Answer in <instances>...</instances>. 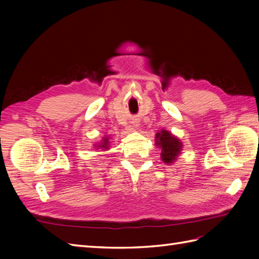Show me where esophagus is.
<instances>
[{"mask_svg":"<svg viewBox=\"0 0 259 259\" xmlns=\"http://www.w3.org/2000/svg\"><path fill=\"white\" fill-rule=\"evenodd\" d=\"M134 126H137V124H136V125H134Z\"/></svg>","mask_w":259,"mask_h":259,"instance_id":"esophagus-1","label":"esophagus"}]
</instances>
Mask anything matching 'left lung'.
<instances>
[{
    "label": "left lung",
    "instance_id": "left-lung-1",
    "mask_svg": "<svg viewBox=\"0 0 259 259\" xmlns=\"http://www.w3.org/2000/svg\"><path fill=\"white\" fill-rule=\"evenodd\" d=\"M156 145L161 148V159L163 162L172 163L183 149L181 141L167 130H160L156 135Z\"/></svg>",
    "mask_w": 259,
    "mask_h": 259
}]
</instances>
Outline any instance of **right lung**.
<instances>
[{
  "instance_id": "right-lung-1",
  "label": "right lung",
  "mask_w": 259,
  "mask_h": 259,
  "mask_svg": "<svg viewBox=\"0 0 259 259\" xmlns=\"http://www.w3.org/2000/svg\"><path fill=\"white\" fill-rule=\"evenodd\" d=\"M96 147L98 148V149H102V150H108L109 147H110V141H109V138L108 137H106V138H103L102 141L100 142L99 145H96Z\"/></svg>"
}]
</instances>
